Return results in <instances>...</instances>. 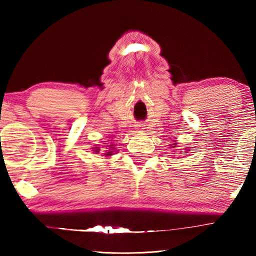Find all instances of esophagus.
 <instances>
[{"label": "esophagus", "mask_w": 256, "mask_h": 256, "mask_svg": "<svg viewBox=\"0 0 256 256\" xmlns=\"http://www.w3.org/2000/svg\"><path fill=\"white\" fill-rule=\"evenodd\" d=\"M142 128V125H138V128Z\"/></svg>", "instance_id": "obj_1"}]
</instances>
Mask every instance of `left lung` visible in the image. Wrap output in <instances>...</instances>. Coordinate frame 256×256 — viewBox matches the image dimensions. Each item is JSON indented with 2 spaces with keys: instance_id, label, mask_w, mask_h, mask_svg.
<instances>
[{
  "instance_id": "left-lung-1",
  "label": "left lung",
  "mask_w": 256,
  "mask_h": 256,
  "mask_svg": "<svg viewBox=\"0 0 256 256\" xmlns=\"http://www.w3.org/2000/svg\"><path fill=\"white\" fill-rule=\"evenodd\" d=\"M174 146H175V144H174Z\"/></svg>"
}]
</instances>
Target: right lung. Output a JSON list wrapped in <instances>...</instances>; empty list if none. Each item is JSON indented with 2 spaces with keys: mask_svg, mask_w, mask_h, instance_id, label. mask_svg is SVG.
<instances>
[{
  "mask_svg": "<svg viewBox=\"0 0 256 256\" xmlns=\"http://www.w3.org/2000/svg\"><path fill=\"white\" fill-rule=\"evenodd\" d=\"M112 149H114V148H112ZM98 151H99V149H96V152H98ZM112 152V151H108V152L106 154V156H110Z\"/></svg>",
  "mask_w": 256,
  "mask_h": 256,
  "instance_id": "right-lung-1",
  "label": "right lung"
}]
</instances>
